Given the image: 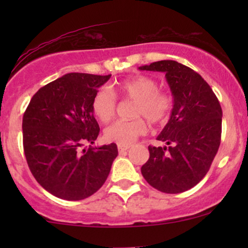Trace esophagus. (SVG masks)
<instances>
[{"label":"esophagus","instance_id":"1","mask_svg":"<svg viewBox=\"0 0 248 248\" xmlns=\"http://www.w3.org/2000/svg\"><path fill=\"white\" fill-rule=\"evenodd\" d=\"M130 146H121V144H119L118 146V149H119V153H124V152H127L128 149H129Z\"/></svg>","mask_w":248,"mask_h":248}]
</instances>
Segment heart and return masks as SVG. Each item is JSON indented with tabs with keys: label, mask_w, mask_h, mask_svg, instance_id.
<instances>
[{
	"label": "heart",
	"mask_w": 248,
	"mask_h": 248,
	"mask_svg": "<svg viewBox=\"0 0 248 248\" xmlns=\"http://www.w3.org/2000/svg\"><path fill=\"white\" fill-rule=\"evenodd\" d=\"M133 100L130 120H118L105 128L104 136L108 142L129 146L139 136L147 133V124L143 116L152 124H161L170 116L173 99L169 93L158 90L155 79L147 76H134L124 79L113 87V92L102 87L93 96L92 110L101 122H109L114 118L118 107L116 96Z\"/></svg>",
	"instance_id": "b5f03b06"
}]
</instances>
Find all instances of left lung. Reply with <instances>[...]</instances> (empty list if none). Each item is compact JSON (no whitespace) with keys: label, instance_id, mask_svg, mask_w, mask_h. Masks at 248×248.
<instances>
[{"label":"left lung","instance_id":"1","mask_svg":"<svg viewBox=\"0 0 248 248\" xmlns=\"http://www.w3.org/2000/svg\"><path fill=\"white\" fill-rule=\"evenodd\" d=\"M166 73L173 98L169 121L157 140L171 146H149V160L141 168L158 191L181 193L198 184L209 171L221 138L220 104L210 85L192 69L175 61L139 67Z\"/></svg>","mask_w":248,"mask_h":248}]
</instances>
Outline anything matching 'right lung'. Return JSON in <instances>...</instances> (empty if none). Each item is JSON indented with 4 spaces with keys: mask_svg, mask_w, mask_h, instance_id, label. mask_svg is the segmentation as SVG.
Masks as SVG:
<instances>
[{
    "mask_svg": "<svg viewBox=\"0 0 248 248\" xmlns=\"http://www.w3.org/2000/svg\"><path fill=\"white\" fill-rule=\"evenodd\" d=\"M110 75L67 73L37 91L23 115V148L33 177L46 191L81 201L98 191L118 156L115 143L93 144L100 128L93 96Z\"/></svg>",
    "mask_w": 248,
    "mask_h": 248,
    "instance_id": "obj_1",
    "label": "right lung"
}]
</instances>
